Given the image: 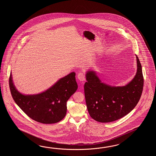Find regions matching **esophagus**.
Returning <instances> with one entry per match:
<instances>
[{"label": "esophagus", "instance_id": "esophagus-1", "mask_svg": "<svg viewBox=\"0 0 156 156\" xmlns=\"http://www.w3.org/2000/svg\"><path fill=\"white\" fill-rule=\"evenodd\" d=\"M77 78L81 81H83L85 80V75H84V74L83 73H79V74L77 75Z\"/></svg>", "mask_w": 156, "mask_h": 156}]
</instances>
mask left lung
<instances>
[{
	"instance_id": "left-lung-1",
	"label": "left lung",
	"mask_w": 156,
	"mask_h": 156,
	"mask_svg": "<svg viewBox=\"0 0 156 156\" xmlns=\"http://www.w3.org/2000/svg\"><path fill=\"white\" fill-rule=\"evenodd\" d=\"M136 73L125 86H110L102 83L94 71L86 73L84 92L87 108L93 119L101 123L114 122L126 116L136 105L142 93L144 79L136 55Z\"/></svg>"
}]
</instances>
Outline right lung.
Wrapping results in <instances>:
<instances>
[{
  "instance_id": "obj_1",
  "label": "right lung",
  "mask_w": 156,
  "mask_h": 156,
  "mask_svg": "<svg viewBox=\"0 0 156 156\" xmlns=\"http://www.w3.org/2000/svg\"><path fill=\"white\" fill-rule=\"evenodd\" d=\"M75 75L71 73L63 77L42 93L24 95L16 89L10 73V92L14 101L31 119L43 124L57 123L66 115L67 101L77 89Z\"/></svg>"
}]
</instances>
